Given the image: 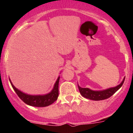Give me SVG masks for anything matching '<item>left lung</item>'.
<instances>
[{
  "label": "left lung",
  "mask_w": 133,
  "mask_h": 133,
  "mask_svg": "<svg viewBox=\"0 0 133 133\" xmlns=\"http://www.w3.org/2000/svg\"><path fill=\"white\" fill-rule=\"evenodd\" d=\"M124 79H125V78H124L122 83L117 87L109 88V89L103 90H92L88 89V88H82L78 85V87L79 89L80 93L84 98L93 100V101H101V100L107 99V98L111 97L112 95H113L121 87L122 85L124 83Z\"/></svg>",
  "instance_id": "1"
}]
</instances>
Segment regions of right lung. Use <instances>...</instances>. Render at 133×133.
Instances as JSON below:
<instances>
[{"mask_svg": "<svg viewBox=\"0 0 133 133\" xmlns=\"http://www.w3.org/2000/svg\"><path fill=\"white\" fill-rule=\"evenodd\" d=\"M60 77H58L56 83L54 85L53 89L51 92L44 95H30L21 92V90L16 89L12 84V82L10 81L12 87L17 94L20 98L26 104H29L30 106L36 107H44L49 106L50 104H52L57 100L58 97V83H59Z\"/></svg>", "mask_w": 133, "mask_h": 133, "instance_id": "1", "label": "right lung"}]
</instances>
